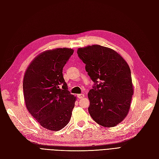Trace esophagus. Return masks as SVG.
Returning a JSON list of instances; mask_svg holds the SVG:
<instances>
[{
  "instance_id": "34e87169",
  "label": "esophagus",
  "mask_w": 159,
  "mask_h": 159,
  "mask_svg": "<svg viewBox=\"0 0 159 159\" xmlns=\"http://www.w3.org/2000/svg\"><path fill=\"white\" fill-rule=\"evenodd\" d=\"M84 94H78V95H77V97H78V98H83L84 97Z\"/></svg>"
}]
</instances>
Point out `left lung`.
Listing matches in <instances>:
<instances>
[{
	"mask_svg": "<svg viewBox=\"0 0 159 159\" xmlns=\"http://www.w3.org/2000/svg\"><path fill=\"white\" fill-rule=\"evenodd\" d=\"M77 53L94 82L88 93L91 118L104 127L116 126L127 116L134 94L128 64L115 51L98 45L79 48Z\"/></svg>",
	"mask_w": 159,
	"mask_h": 159,
	"instance_id": "obj_1",
	"label": "left lung"
}]
</instances>
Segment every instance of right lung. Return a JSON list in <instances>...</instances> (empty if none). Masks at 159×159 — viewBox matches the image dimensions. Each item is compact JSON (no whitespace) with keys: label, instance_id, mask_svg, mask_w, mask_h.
Returning <instances> with one entry per match:
<instances>
[{"label":"right lung","instance_id":"1","mask_svg":"<svg viewBox=\"0 0 159 159\" xmlns=\"http://www.w3.org/2000/svg\"><path fill=\"white\" fill-rule=\"evenodd\" d=\"M74 50L58 48L34 58L25 71L24 96L27 111L43 128L62 129L70 122L76 97L71 95L62 70Z\"/></svg>","mask_w":159,"mask_h":159}]
</instances>
